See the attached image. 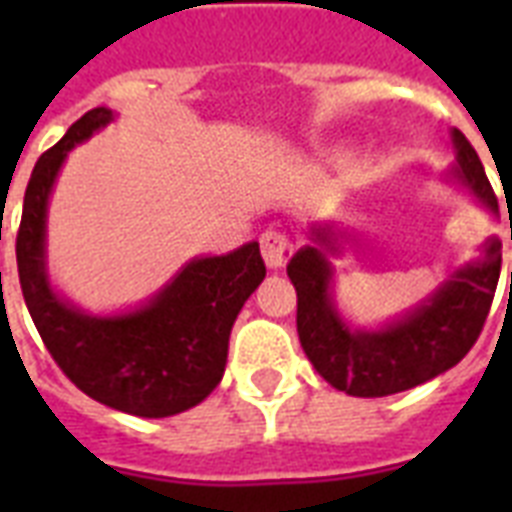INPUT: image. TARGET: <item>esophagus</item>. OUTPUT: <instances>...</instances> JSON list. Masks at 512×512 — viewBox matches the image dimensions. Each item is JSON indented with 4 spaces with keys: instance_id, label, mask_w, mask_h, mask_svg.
I'll list each match as a JSON object with an SVG mask.
<instances>
[{
    "instance_id": "esophagus-1",
    "label": "esophagus",
    "mask_w": 512,
    "mask_h": 512,
    "mask_svg": "<svg viewBox=\"0 0 512 512\" xmlns=\"http://www.w3.org/2000/svg\"><path fill=\"white\" fill-rule=\"evenodd\" d=\"M260 249H263V260L271 271L284 268L292 257V241L279 231H265L263 239H260Z\"/></svg>"
}]
</instances>
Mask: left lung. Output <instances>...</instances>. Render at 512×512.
Returning <instances> with one entry per match:
<instances>
[{
	"label": "left lung",
	"instance_id": "left-lung-1",
	"mask_svg": "<svg viewBox=\"0 0 512 512\" xmlns=\"http://www.w3.org/2000/svg\"><path fill=\"white\" fill-rule=\"evenodd\" d=\"M454 164L449 175L486 209L497 212L484 164L460 130H452ZM311 244L292 255L287 276L297 292V335L313 369L348 396L380 398L417 388L454 364L478 340L492 308L502 265V241H484L481 257L449 276L430 297L380 329H353L335 303V265L342 239L332 223H313ZM512 281V273H510Z\"/></svg>",
	"mask_w": 512,
	"mask_h": 512
}]
</instances>
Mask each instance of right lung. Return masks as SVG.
<instances>
[{"label":"right lung","instance_id":"obj_1","mask_svg":"<svg viewBox=\"0 0 512 512\" xmlns=\"http://www.w3.org/2000/svg\"><path fill=\"white\" fill-rule=\"evenodd\" d=\"M111 122V108H92L39 156L15 241L20 289L50 356L76 388L135 417H172L223 380L233 321L265 279V263L257 241L193 257L148 303L111 316H92L58 295L47 276L52 185L68 151Z\"/></svg>","mask_w":512,"mask_h":512}]
</instances>
